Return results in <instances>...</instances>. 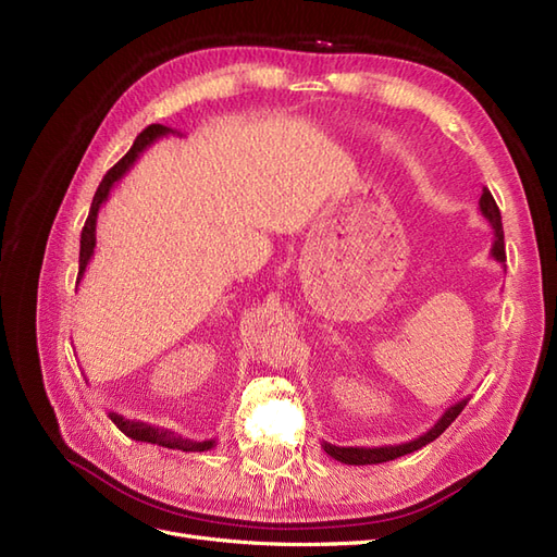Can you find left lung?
I'll return each mask as SVG.
<instances>
[{
	"mask_svg": "<svg viewBox=\"0 0 557 557\" xmlns=\"http://www.w3.org/2000/svg\"><path fill=\"white\" fill-rule=\"evenodd\" d=\"M479 209L483 213V218L487 223H491L493 232H495V242H493V248H491V256L502 264L507 267L504 262H507V252H504V230H502V215H499V209L495 205V199L491 195V190L483 188V195L479 199ZM469 397L455 401L453 407H448L444 411V416L436 420V423L423 432L420 436H416V440L411 442H404V444H395V446H374V448H364V446H334V444H327L323 442V448L325 453L330 455V458L339 460L344 465H379V462H387V460H395V458H401V455L407 453H413L418 448L428 446L430 442H434L436 436H440L455 418L460 416V411L467 407Z\"/></svg>",
	"mask_w": 557,
	"mask_h": 557,
	"instance_id": "8db88e82",
	"label": "left lung"
}]
</instances>
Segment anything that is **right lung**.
Returning a JSON list of instances; mask_svg holds the SVG:
<instances>
[{"label": "right lung", "mask_w": 557, "mask_h": 557, "mask_svg": "<svg viewBox=\"0 0 557 557\" xmlns=\"http://www.w3.org/2000/svg\"><path fill=\"white\" fill-rule=\"evenodd\" d=\"M166 134H181L172 127H164V125H148L137 139H134L132 148L127 150V156L117 162L115 166H111V170L107 172V176L102 178V183H99V188L92 197V207H90V213H88V221L86 225H83V232H81V256H78V281L83 278V274H86L88 269V262L92 260L95 256V246H97V215H99V209H102L104 201L109 199L111 195V188L115 185V181H121L125 176V172L129 170V166L137 162V158L144 153V150L156 144L158 139L166 137ZM109 418L115 423V428L121 430L123 434H127L129 440L134 442H146V444H158V446H164V448H176V450H209L215 446V440H207V442H190V440H183V436L174 434L172 430L166 428H160V425H150V423H144V420H132V418H125L121 413L115 411H109Z\"/></svg>", "instance_id": "add662e5"}]
</instances>
